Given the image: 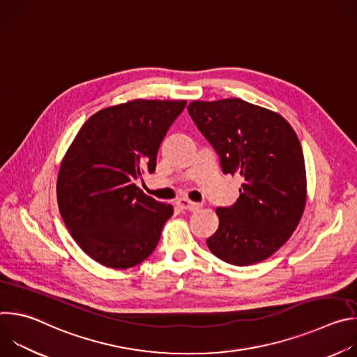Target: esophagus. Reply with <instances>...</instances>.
<instances>
[{
	"label": "esophagus",
	"mask_w": 357,
	"mask_h": 357,
	"mask_svg": "<svg viewBox=\"0 0 357 357\" xmlns=\"http://www.w3.org/2000/svg\"><path fill=\"white\" fill-rule=\"evenodd\" d=\"M176 205L179 206L181 211H195L199 208V203H195V202H190L188 199H179L176 202Z\"/></svg>",
	"instance_id": "34e87169"
}]
</instances>
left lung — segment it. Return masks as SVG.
<instances>
[{"instance_id": "obj_1", "label": "left lung", "mask_w": 357, "mask_h": 357, "mask_svg": "<svg viewBox=\"0 0 357 357\" xmlns=\"http://www.w3.org/2000/svg\"><path fill=\"white\" fill-rule=\"evenodd\" d=\"M188 112L220 158L223 174L240 175V196L218 208L219 227L206 243L233 266L268 259L296 229L307 200L301 142L280 114L241 98L192 101Z\"/></svg>"}]
</instances>
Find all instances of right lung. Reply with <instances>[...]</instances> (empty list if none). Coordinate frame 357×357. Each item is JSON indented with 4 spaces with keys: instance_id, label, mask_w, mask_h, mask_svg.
<instances>
[{
    "instance_id": "add662e5",
    "label": "right lung",
    "mask_w": 357,
    "mask_h": 357,
    "mask_svg": "<svg viewBox=\"0 0 357 357\" xmlns=\"http://www.w3.org/2000/svg\"><path fill=\"white\" fill-rule=\"evenodd\" d=\"M186 101L132 100L93 114L62 161L56 193L62 219L89 257L110 268L142 263L155 250L172 205L135 182L154 172L161 142Z\"/></svg>"
}]
</instances>
